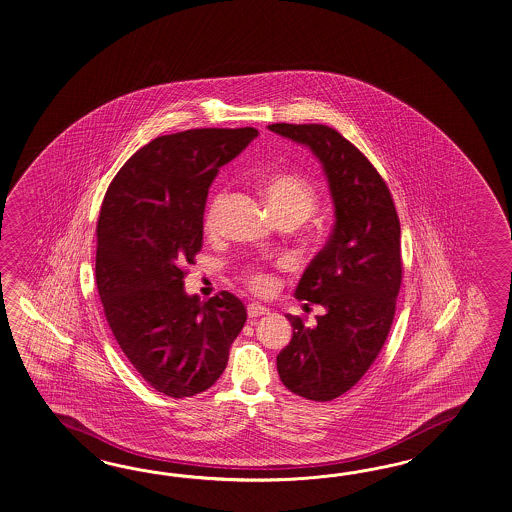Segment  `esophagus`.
Segmentation results:
<instances>
[{"label":"esophagus","mask_w":512,"mask_h":512,"mask_svg":"<svg viewBox=\"0 0 512 512\" xmlns=\"http://www.w3.org/2000/svg\"><path fill=\"white\" fill-rule=\"evenodd\" d=\"M247 314H249V317H260V315L269 314V308H265L263 304H258V302H252L247 306Z\"/></svg>","instance_id":"obj_1"}]
</instances>
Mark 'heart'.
Instances as JSON below:
<instances>
[{
  "mask_svg": "<svg viewBox=\"0 0 512 512\" xmlns=\"http://www.w3.org/2000/svg\"><path fill=\"white\" fill-rule=\"evenodd\" d=\"M262 193L269 210L273 213L293 211V213H299L302 219H306L317 204L314 187L297 176H286V174L269 176L263 180ZM219 206H221V197L213 198L210 208L206 211V226L208 228L215 223ZM249 284L250 288L263 291V289L269 288L271 278L262 271H252L249 275Z\"/></svg>",
  "mask_w": 512,
  "mask_h": 512,
  "instance_id": "obj_1",
  "label": "heart"
}]
</instances>
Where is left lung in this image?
I'll list each match as a JSON object with an SVG mask.
<instances>
[{
  "label": "left lung",
  "mask_w": 512,
  "mask_h": 512,
  "mask_svg": "<svg viewBox=\"0 0 512 512\" xmlns=\"http://www.w3.org/2000/svg\"><path fill=\"white\" fill-rule=\"evenodd\" d=\"M310 148L327 176L334 230L295 289L321 304L315 325L288 314L293 336L276 356L289 392L330 401L351 390L375 362L392 327L401 288V226L390 189L366 156L323 124H271Z\"/></svg>",
  "instance_id": "left-lung-1"
}]
</instances>
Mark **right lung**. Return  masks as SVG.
I'll list each match as a JSON object with an SVG mask.
<instances>
[{"label":"right lung","instance_id":"right-lung-1","mask_svg":"<svg viewBox=\"0 0 512 512\" xmlns=\"http://www.w3.org/2000/svg\"><path fill=\"white\" fill-rule=\"evenodd\" d=\"M254 128L163 135L124 163L98 219L96 286L105 319L139 375L174 399L213 386L247 321L236 295H187L184 267L202 249L204 208L219 169Z\"/></svg>","mask_w":512,"mask_h":512}]
</instances>
